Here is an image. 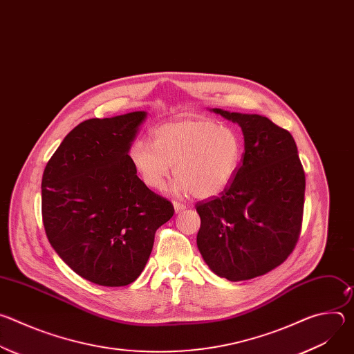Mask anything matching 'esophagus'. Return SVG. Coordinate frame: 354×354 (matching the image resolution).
Returning <instances> with one entry per match:
<instances>
[{
    "label": "esophagus",
    "instance_id": "obj_1",
    "mask_svg": "<svg viewBox=\"0 0 354 354\" xmlns=\"http://www.w3.org/2000/svg\"><path fill=\"white\" fill-rule=\"evenodd\" d=\"M174 209H175V213H180L186 210V205L180 203V201H174Z\"/></svg>",
    "mask_w": 354,
    "mask_h": 354
}]
</instances>
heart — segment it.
I'll return each mask as SVG.
<instances>
[{
	"mask_svg": "<svg viewBox=\"0 0 354 354\" xmlns=\"http://www.w3.org/2000/svg\"><path fill=\"white\" fill-rule=\"evenodd\" d=\"M153 144L137 140L129 160L149 189L161 190L172 174L174 190L213 198L234 182L243 158L241 134L217 120L187 118L164 123L151 133Z\"/></svg>",
	"mask_w": 354,
	"mask_h": 354,
	"instance_id": "b5f03b06",
	"label": "heart"
}]
</instances>
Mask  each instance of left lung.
I'll list each match as a JSON object with an SVG mask.
<instances>
[{"mask_svg": "<svg viewBox=\"0 0 354 354\" xmlns=\"http://www.w3.org/2000/svg\"><path fill=\"white\" fill-rule=\"evenodd\" d=\"M243 134V160L231 186L196 210L197 248L207 266L230 281L281 265L292 252L304 212L306 174L292 136L261 115L223 109Z\"/></svg>", "mask_w": 354, "mask_h": 354, "instance_id": "obj_1", "label": "left lung"}]
</instances>
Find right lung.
<instances>
[{
	"mask_svg": "<svg viewBox=\"0 0 354 354\" xmlns=\"http://www.w3.org/2000/svg\"><path fill=\"white\" fill-rule=\"evenodd\" d=\"M145 112L89 119L74 127L41 178V216L57 255L81 277L106 287L144 270L171 201L137 176L129 149Z\"/></svg>",
	"mask_w": 354,
	"mask_h": 354,
	"instance_id": "add662e5",
	"label": "right lung"
}]
</instances>
